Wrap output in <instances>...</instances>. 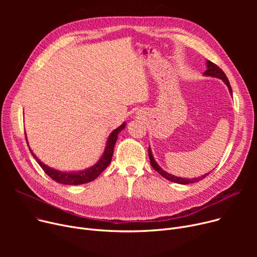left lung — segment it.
Returning a JSON list of instances; mask_svg holds the SVG:
<instances>
[{"label": "left lung", "instance_id": "obj_1", "mask_svg": "<svg viewBox=\"0 0 257 257\" xmlns=\"http://www.w3.org/2000/svg\"><path fill=\"white\" fill-rule=\"evenodd\" d=\"M206 67H207V70L204 72V76H208V77H213V78H219V79H221L223 82L227 85V87H228V89H229V92H230V94L232 96V89H231V86H230V84H229V80H228V78L226 77V75H225V73L220 69V67L218 66V65H215L214 63H212L211 61H209V60H206ZM148 153H149V158H150V163H151V166H152V168L155 170V171H157L161 176L163 177H165L166 179H168V180H170V181H172V182H175V183H179V184H188V183H195V182H198V181H200V180H202L203 178H205L207 175L209 174V173H206V174H204V175H202V176H200V177H197V178H183V177H177V176H175V175H172V174H170V173H168V172H166L165 170H163L161 169L160 167H159V165L156 163V160H155V158H154V156H153V154H152V150H151V148L149 147V150H148Z\"/></svg>", "mask_w": 257, "mask_h": 257}]
</instances>
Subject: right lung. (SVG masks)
Instances as JSON below:
<instances>
[{
  "label": "right lung",
  "instance_id": "add662e5",
  "mask_svg": "<svg viewBox=\"0 0 257 257\" xmlns=\"http://www.w3.org/2000/svg\"><path fill=\"white\" fill-rule=\"evenodd\" d=\"M126 127V121H124L119 127L114 129L107 139V143L105 146V150L101 156V158L97 161L93 166L85 169V170H81V171H74V172H63L59 171L56 169H53L47 165H45L43 161H40L36 157V155L33 153V151L29 149L35 160L38 163V165L42 167V169L46 172L48 176H50L53 180H55L58 183H62L65 185H79V184H84L87 182H90L92 180L96 179L99 175L109 166L111 163V158L113 155V149H114V145L116 143L118 133L123 130ZM28 144V142H27ZM29 145V144H28Z\"/></svg>",
  "mask_w": 257,
  "mask_h": 257
}]
</instances>
